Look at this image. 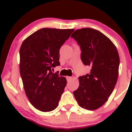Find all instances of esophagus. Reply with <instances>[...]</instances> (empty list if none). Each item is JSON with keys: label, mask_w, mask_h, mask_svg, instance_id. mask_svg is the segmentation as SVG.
I'll list each match as a JSON object with an SVG mask.
<instances>
[{"label": "esophagus", "mask_w": 132, "mask_h": 132, "mask_svg": "<svg viewBox=\"0 0 132 132\" xmlns=\"http://www.w3.org/2000/svg\"><path fill=\"white\" fill-rule=\"evenodd\" d=\"M72 77H69V76H67L66 77V79H67V81L69 82V81H70L71 79H72Z\"/></svg>", "instance_id": "obj_1"}]
</instances>
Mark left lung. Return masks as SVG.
I'll return each instance as SVG.
<instances>
[{
	"instance_id": "left-lung-1",
	"label": "left lung",
	"mask_w": 132,
	"mask_h": 132,
	"mask_svg": "<svg viewBox=\"0 0 132 132\" xmlns=\"http://www.w3.org/2000/svg\"><path fill=\"white\" fill-rule=\"evenodd\" d=\"M71 37L80 45L82 63L91 68L89 75L79 77V86L74 95L81 107L96 110L107 102L117 81L119 53L113 42L98 30L81 28Z\"/></svg>"
}]
</instances>
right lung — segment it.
<instances>
[{"instance_id": "1", "label": "right lung", "mask_w": 132, "mask_h": 132, "mask_svg": "<svg viewBox=\"0 0 132 132\" xmlns=\"http://www.w3.org/2000/svg\"><path fill=\"white\" fill-rule=\"evenodd\" d=\"M74 29L44 28L23 42L20 72L24 90L32 105L42 112L55 109L66 87V78L51 72L60 64V49Z\"/></svg>"}]
</instances>
